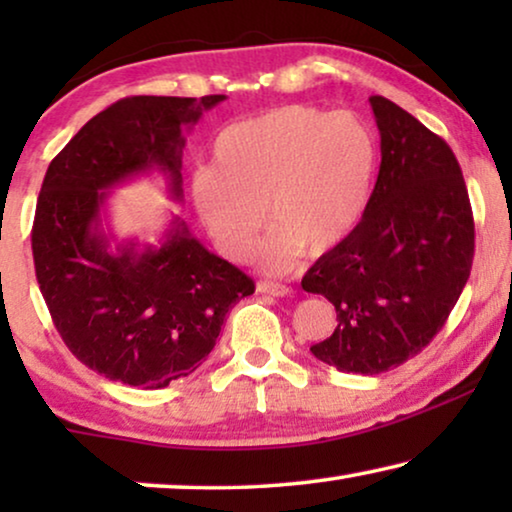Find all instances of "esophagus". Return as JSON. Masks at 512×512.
I'll return each instance as SVG.
<instances>
[{
    "mask_svg": "<svg viewBox=\"0 0 512 512\" xmlns=\"http://www.w3.org/2000/svg\"><path fill=\"white\" fill-rule=\"evenodd\" d=\"M256 291L258 293H268V296H291L289 286L277 284V282H258Z\"/></svg>",
    "mask_w": 512,
    "mask_h": 512,
    "instance_id": "obj_1",
    "label": "esophagus"
}]
</instances>
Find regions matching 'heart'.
<instances>
[{
  "label": "heart",
  "instance_id": "1",
  "mask_svg": "<svg viewBox=\"0 0 512 512\" xmlns=\"http://www.w3.org/2000/svg\"><path fill=\"white\" fill-rule=\"evenodd\" d=\"M375 170V137L359 116L289 104L226 125L212 142V170L191 177V202L233 261L251 254L268 216L275 228L256 258L286 272L303 251L328 254L354 233Z\"/></svg>",
  "mask_w": 512,
  "mask_h": 512
}]
</instances>
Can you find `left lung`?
Listing matches in <instances>:
<instances>
[{"instance_id": "left-lung-1", "label": "left lung", "mask_w": 512, "mask_h": 512, "mask_svg": "<svg viewBox=\"0 0 512 512\" xmlns=\"http://www.w3.org/2000/svg\"><path fill=\"white\" fill-rule=\"evenodd\" d=\"M382 163L354 233L305 272L338 326L310 347L342 373L380 375L429 345L471 275L475 226L445 139L387 97H370Z\"/></svg>"}]
</instances>
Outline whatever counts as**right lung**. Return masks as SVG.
Returning a JSON list of instances; mask_svg holds the SVG:
<instances>
[{
  "instance_id": "obj_1",
  "label": "right lung",
  "mask_w": 512,
  "mask_h": 512,
  "mask_svg": "<svg viewBox=\"0 0 512 512\" xmlns=\"http://www.w3.org/2000/svg\"><path fill=\"white\" fill-rule=\"evenodd\" d=\"M226 95L125 97L90 118L48 165L32 226L37 282L76 359L130 387L163 389L207 359L230 307L254 293L233 263L174 216L158 247H109V188L163 172L181 200L184 130Z\"/></svg>"
}]
</instances>
